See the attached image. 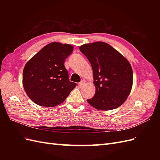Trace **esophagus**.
Returning <instances> with one entry per match:
<instances>
[{"mask_svg": "<svg viewBox=\"0 0 160 160\" xmlns=\"http://www.w3.org/2000/svg\"><path fill=\"white\" fill-rule=\"evenodd\" d=\"M85 83L84 81H81V82H80V83H79L78 85H79V87H82V86H83L85 85Z\"/></svg>", "mask_w": 160, "mask_h": 160, "instance_id": "obj_1", "label": "esophagus"}]
</instances>
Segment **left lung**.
Here are the masks:
<instances>
[{
    "mask_svg": "<svg viewBox=\"0 0 160 160\" xmlns=\"http://www.w3.org/2000/svg\"><path fill=\"white\" fill-rule=\"evenodd\" d=\"M93 71L95 94L88 99L98 110H111L122 105L133 85V70L127 59L104 42L88 43L79 47Z\"/></svg>",
    "mask_w": 160,
    "mask_h": 160,
    "instance_id": "left-lung-1",
    "label": "left lung"
}]
</instances>
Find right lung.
Returning <instances> with one entry per match:
<instances>
[{"mask_svg":"<svg viewBox=\"0 0 160 160\" xmlns=\"http://www.w3.org/2000/svg\"><path fill=\"white\" fill-rule=\"evenodd\" d=\"M73 50L69 44L52 42L28 61L22 72V85L34 103L55 107L64 102L77 84L69 79L64 62Z\"/></svg>","mask_w":160,"mask_h":160,"instance_id":"1","label":"right lung"}]
</instances>
